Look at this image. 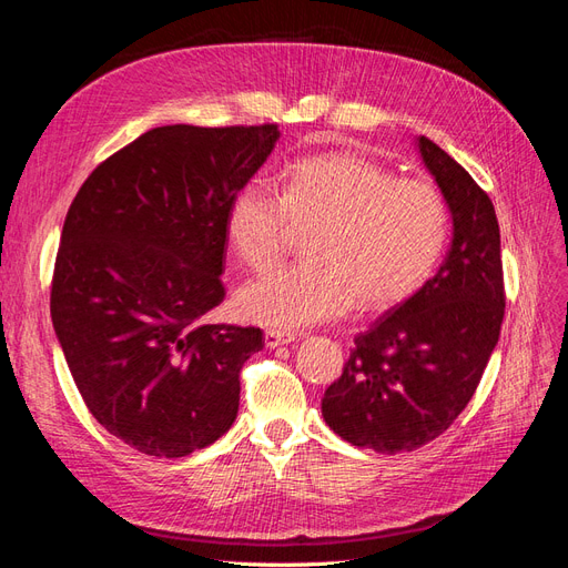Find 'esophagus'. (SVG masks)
Here are the masks:
<instances>
[{"instance_id":"34e87169","label":"esophagus","mask_w":568,"mask_h":568,"mask_svg":"<svg viewBox=\"0 0 568 568\" xmlns=\"http://www.w3.org/2000/svg\"><path fill=\"white\" fill-rule=\"evenodd\" d=\"M294 341H296L294 332H284V329H267L265 332L267 348H277V346H284V343H294Z\"/></svg>"}]
</instances>
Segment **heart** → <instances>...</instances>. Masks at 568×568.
<instances>
[{"mask_svg": "<svg viewBox=\"0 0 568 568\" xmlns=\"http://www.w3.org/2000/svg\"><path fill=\"white\" fill-rule=\"evenodd\" d=\"M225 230L251 270L307 230L303 261L267 270L236 296L248 322L296 329L343 315L353 301L386 311L409 298L448 246L450 209L434 184L398 180L357 153H322L288 165L280 189L257 178L239 186Z\"/></svg>", "mask_w": 568, "mask_h": 568, "instance_id": "b5f03b06", "label": "heart"}]
</instances>
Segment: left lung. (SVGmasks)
Listing matches in <instances>:
<instances>
[{
  "instance_id": "8db88e82",
  "label": "left lung",
  "mask_w": 568,
  "mask_h": 568,
  "mask_svg": "<svg viewBox=\"0 0 568 568\" xmlns=\"http://www.w3.org/2000/svg\"><path fill=\"white\" fill-rule=\"evenodd\" d=\"M448 201L453 244L438 272L355 336L324 390L322 417L357 448L409 453L438 438L467 407L505 317L500 227L493 201L438 144L417 140Z\"/></svg>"
}]
</instances>
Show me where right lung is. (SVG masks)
<instances>
[{"instance_id": "right-lung-1", "label": "right lung", "mask_w": 568, "mask_h": 568, "mask_svg": "<svg viewBox=\"0 0 568 568\" xmlns=\"http://www.w3.org/2000/svg\"><path fill=\"white\" fill-rule=\"evenodd\" d=\"M277 125H163L99 163L68 209L51 322L92 417L130 448L184 457L230 432L257 326L203 317L225 298V215Z\"/></svg>"}]
</instances>
